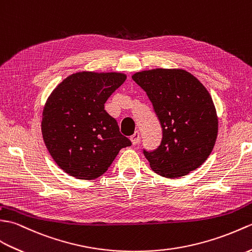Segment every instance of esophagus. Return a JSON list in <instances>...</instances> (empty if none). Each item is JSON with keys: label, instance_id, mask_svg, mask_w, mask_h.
Returning a JSON list of instances; mask_svg holds the SVG:
<instances>
[{"label": "esophagus", "instance_id": "34e87169", "mask_svg": "<svg viewBox=\"0 0 252 252\" xmlns=\"http://www.w3.org/2000/svg\"><path fill=\"white\" fill-rule=\"evenodd\" d=\"M130 141L132 143V145H136L139 143V141H140V133H139V131H136L133 135L130 137Z\"/></svg>", "mask_w": 252, "mask_h": 252}]
</instances>
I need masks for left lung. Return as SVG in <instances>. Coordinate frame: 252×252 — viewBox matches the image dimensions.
Returning <instances> with one entry per match:
<instances>
[{"label": "left lung", "mask_w": 252, "mask_h": 252, "mask_svg": "<svg viewBox=\"0 0 252 252\" xmlns=\"http://www.w3.org/2000/svg\"><path fill=\"white\" fill-rule=\"evenodd\" d=\"M150 101L163 131L158 150L143 153L158 175L176 179L197 169L212 152L219 121L209 92L183 69H152L132 76Z\"/></svg>", "instance_id": "1"}]
</instances>
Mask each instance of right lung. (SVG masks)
Instances as JSON below:
<instances>
[{
  "label": "right lung",
  "instance_id": "1",
  "mask_svg": "<svg viewBox=\"0 0 252 252\" xmlns=\"http://www.w3.org/2000/svg\"><path fill=\"white\" fill-rule=\"evenodd\" d=\"M126 77L121 72H76L49 94L42 113L43 140L68 175L94 180L108 170L121 149L131 144L104 110Z\"/></svg>",
  "mask_w": 252,
  "mask_h": 252
}]
</instances>
